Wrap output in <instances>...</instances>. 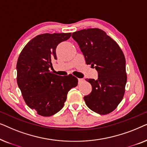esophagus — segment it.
Returning <instances> with one entry per match:
<instances>
[{
	"label": "esophagus",
	"mask_w": 147,
	"mask_h": 147,
	"mask_svg": "<svg viewBox=\"0 0 147 147\" xmlns=\"http://www.w3.org/2000/svg\"><path fill=\"white\" fill-rule=\"evenodd\" d=\"M83 82H84L83 79H81V78H79V79H78V84H82Z\"/></svg>",
	"instance_id": "esophagus-1"
}]
</instances>
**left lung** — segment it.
<instances>
[{"label":"left lung","mask_w":147,"mask_h":147,"mask_svg":"<svg viewBox=\"0 0 147 147\" xmlns=\"http://www.w3.org/2000/svg\"><path fill=\"white\" fill-rule=\"evenodd\" d=\"M87 65L94 66L98 79H86L92 92L84 96L86 105L99 114L116 109L123 98L127 80L126 60L119 45L100 29L80 30L72 33Z\"/></svg>","instance_id":"8db88e82"}]
</instances>
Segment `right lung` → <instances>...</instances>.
I'll return each instance as SVG.
<instances>
[{"label": "right lung", "instance_id": "right-lung-1", "mask_svg": "<svg viewBox=\"0 0 147 147\" xmlns=\"http://www.w3.org/2000/svg\"><path fill=\"white\" fill-rule=\"evenodd\" d=\"M71 33H45L31 39L20 53L17 63V81L27 105L43 116L62 109L68 92L78 85L71 74L60 76L49 71L57 59L56 48L71 37Z\"/></svg>", "mask_w": 147, "mask_h": 147}]
</instances>
